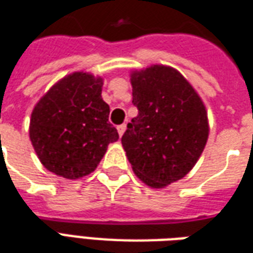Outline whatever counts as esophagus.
<instances>
[{"mask_svg":"<svg viewBox=\"0 0 253 253\" xmlns=\"http://www.w3.org/2000/svg\"><path fill=\"white\" fill-rule=\"evenodd\" d=\"M126 131V123H123V125H119L118 126V132H119V135H123V132Z\"/></svg>","mask_w":253,"mask_h":253,"instance_id":"obj_1","label":"esophagus"}]
</instances>
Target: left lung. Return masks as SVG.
<instances>
[{
    "label": "left lung",
    "instance_id": "1",
    "mask_svg": "<svg viewBox=\"0 0 253 253\" xmlns=\"http://www.w3.org/2000/svg\"><path fill=\"white\" fill-rule=\"evenodd\" d=\"M138 115L122 137L134 173L154 188L168 186L192 169L209 137L206 108L186 78L154 65L131 74Z\"/></svg>",
    "mask_w": 253,
    "mask_h": 253
}]
</instances>
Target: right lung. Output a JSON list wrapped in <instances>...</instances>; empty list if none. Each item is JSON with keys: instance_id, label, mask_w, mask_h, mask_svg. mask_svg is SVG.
I'll return each instance as SVG.
<instances>
[{"instance_id": "obj_1", "label": "right lung", "mask_w": 253, "mask_h": 253, "mask_svg": "<svg viewBox=\"0 0 253 253\" xmlns=\"http://www.w3.org/2000/svg\"><path fill=\"white\" fill-rule=\"evenodd\" d=\"M103 80L73 73L47 92L32 111L30 138L44 168L65 179L96 169L107 146L119 139L101 99Z\"/></svg>"}]
</instances>
